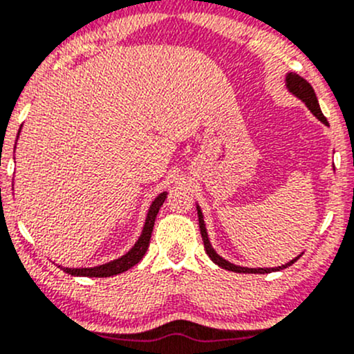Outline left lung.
Listing matches in <instances>:
<instances>
[{
	"mask_svg": "<svg viewBox=\"0 0 354 354\" xmlns=\"http://www.w3.org/2000/svg\"><path fill=\"white\" fill-rule=\"evenodd\" d=\"M285 87L288 89V93L294 94L295 97H299L300 101L304 102V104L307 106V108L310 109V113L317 118L321 123L324 124H329L328 120H326L324 115H322L321 111V106H319V101L317 97H315V93L313 89V86L309 84V82L306 81L304 77H300L299 74H294V72H288L287 75H285ZM197 218H199V227H201V236H203V241H204V250H206V253L209 254V258H211L212 261H214L218 267H221L224 270H230V272H236V273H270V272H279V270H283L287 267H290L292 263H295V261L299 260L297 258H294V260H290L288 263L282 265V267H275V268H248V267H239V265H234L231 263V261L224 260L223 257H219L218 253H216V250L212 248L211 241H209V236H207V230H206V224H204V216H203V211H201V207L197 206Z\"/></svg>",
	"mask_w": 354,
	"mask_h": 354,
	"instance_id": "1",
	"label": "left lung"
}]
</instances>
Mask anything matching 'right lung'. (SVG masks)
Returning <instances> with one entry per match:
<instances>
[{"mask_svg":"<svg viewBox=\"0 0 354 354\" xmlns=\"http://www.w3.org/2000/svg\"><path fill=\"white\" fill-rule=\"evenodd\" d=\"M18 135H20V131H18ZM165 199H167V192H162L151 201L150 207H148V212H147L145 224H143L142 234H140V238L136 239L135 245H133L131 248L123 254V257L108 261V263L96 265V267H89V268H69V267H62V265H59V268H62L64 272L74 277H100V279H102V277L118 275V273H123L127 272V270H130L131 267H135V265L145 257L148 245H150L155 218H157L158 211H160L162 204L165 203Z\"/></svg>","mask_w":354,"mask_h":354,"instance_id":"obj_1","label":"right lung"}]
</instances>
